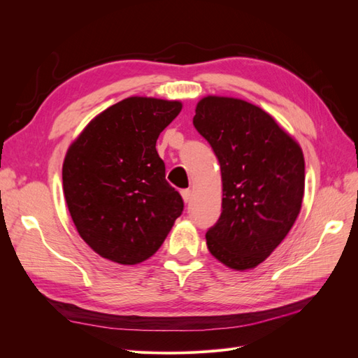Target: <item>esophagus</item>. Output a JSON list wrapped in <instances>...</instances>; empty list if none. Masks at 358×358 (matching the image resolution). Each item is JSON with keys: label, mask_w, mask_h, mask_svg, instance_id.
Returning <instances> with one entry per match:
<instances>
[{"label": "esophagus", "mask_w": 358, "mask_h": 358, "mask_svg": "<svg viewBox=\"0 0 358 358\" xmlns=\"http://www.w3.org/2000/svg\"><path fill=\"white\" fill-rule=\"evenodd\" d=\"M180 194H182V199H183V201H185V203H189V200H191V189H182V191H180Z\"/></svg>", "instance_id": "obj_1"}]
</instances>
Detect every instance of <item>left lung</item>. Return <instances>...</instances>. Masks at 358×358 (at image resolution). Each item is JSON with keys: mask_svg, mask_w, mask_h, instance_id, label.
I'll use <instances>...</instances> for the list:
<instances>
[{"mask_svg": "<svg viewBox=\"0 0 358 358\" xmlns=\"http://www.w3.org/2000/svg\"><path fill=\"white\" fill-rule=\"evenodd\" d=\"M192 122L212 146L222 178V212L206 243L227 267L254 268L285 239L300 213L301 148L267 112L231 96H204Z\"/></svg>", "mask_w": 358, "mask_h": 358, "instance_id": "1", "label": "left lung"}]
</instances>
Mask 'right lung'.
Instances as JSON below:
<instances>
[{
    "mask_svg": "<svg viewBox=\"0 0 358 358\" xmlns=\"http://www.w3.org/2000/svg\"><path fill=\"white\" fill-rule=\"evenodd\" d=\"M180 101L128 96L85 127L62 164V188L82 239L106 259L133 266L152 257L183 210L166 180L157 138Z\"/></svg>",
    "mask_w": 358,
    "mask_h": 358,
    "instance_id": "add662e5",
    "label": "right lung"
}]
</instances>
